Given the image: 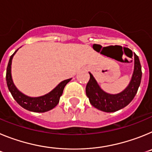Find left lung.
Masks as SVG:
<instances>
[{"mask_svg":"<svg viewBox=\"0 0 152 152\" xmlns=\"http://www.w3.org/2000/svg\"><path fill=\"white\" fill-rule=\"evenodd\" d=\"M134 72L129 84L121 93L110 94L100 88L91 73L90 80L86 86V94L93 107L107 113L116 112L124 108L133 100L142 80V67L139 57L134 54Z\"/></svg>","mask_w":152,"mask_h":152,"instance_id":"8db88e82","label":"left lung"}]
</instances>
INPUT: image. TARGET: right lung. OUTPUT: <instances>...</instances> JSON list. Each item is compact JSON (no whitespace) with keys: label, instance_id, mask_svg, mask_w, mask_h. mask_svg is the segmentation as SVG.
I'll return each instance as SVG.
<instances>
[{"label":"right lung","instance_id":"obj_1","mask_svg":"<svg viewBox=\"0 0 152 152\" xmlns=\"http://www.w3.org/2000/svg\"><path fill=\"white\" fill-rule=\"evenodd\" d=\"M17 50L15 51V52L10 56L7 64V68L6 74L7 84L8 89L11 93L13 99L17 102L19 105H20L23 108L26 109L29 111L36 113H44L51 110L52 109L57 106V104L59 102L60 96L62 94L64 87L70 80H72V78L67 79V80L61 81L51 92H49L47 94L43 95V96L31 97V96H28L23 94V93H21L16 88L11 77L12 59H13V56L15 55Z\"/></svg>","mask_w":152,"mask_h":152}]
</instances>
